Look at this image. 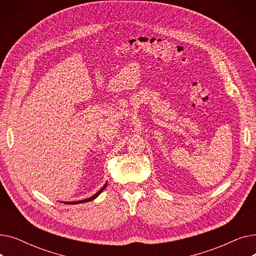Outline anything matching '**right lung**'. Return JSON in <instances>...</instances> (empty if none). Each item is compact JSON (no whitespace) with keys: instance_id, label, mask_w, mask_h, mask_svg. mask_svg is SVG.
<instances>
[{"instance_id":"add662e5","label":"right lung","mask_w":256,"mask_h":256,"mask_svg":"<svg viewBox=\"0 0 256 256\" xmlns=\"http://www.w3.org/2000/svg\"><path fill=\"white\" fill-rule=\"evenodd\" d=\"M106 188V182L104 184V186L102 188V189L98 192V193H96L94 194L93 196H91V197H89V198H87V199H83V200H78V201H65V204H84V202H89V201H91V200H94L96 199L104 189ZM61 202L63 204V201H61Z\"/></svg>"}]
</instances>
